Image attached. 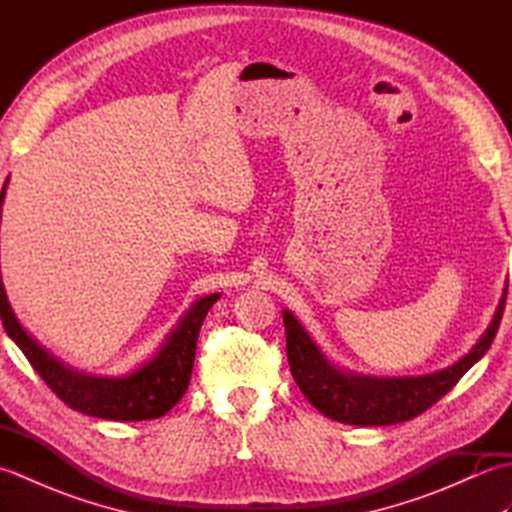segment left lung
<instances>
[{
  "label": "left lung",
  "mask_w": 512,
  "mask_h": 512,
  "mask_svg": "<svg viewBox=\"0 0 512 512\" xmlns=\"http://www.w3.org/2000/svg\"><path fill=\"white\" fill-rule=\"evenodd\" d=\"M506 292L493 323L469 354L442 372L418 378H365L339 372L325 361L308 332L286 310V352L292 378L301 394L332 420L358 427H385L416 418L458 385V380L488 352L502 323Z\"/></svg>",
  "instance_id": "1"
}]
</instances>
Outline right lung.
Listing matches in <instances>:
<instances>
[{"label": "right lung", "mask_w": 512, "mask_h": 512, "mask_svg": "<svg viewBox=\"0 0 512 512\" xmlns=\"http://www.w3.org/2000/svg\"><path fill=\"white\" fill-rule=\"evenodd\" d=\"M6 184L0 193V215ZM217 299L220 295L195 301L193 308L178 323V328L171 332L167 343L162 345V350L136 372L123 378H92L72 372L43 350L35 339H30L10 310L0 279V317L4 330L26 354L28 363L43 378V383L74 411L123 422L154 420L176 407V402L189 387L202 321Z\"/></svg>", "instance_id": "right-lung-1"}]
</instances>
